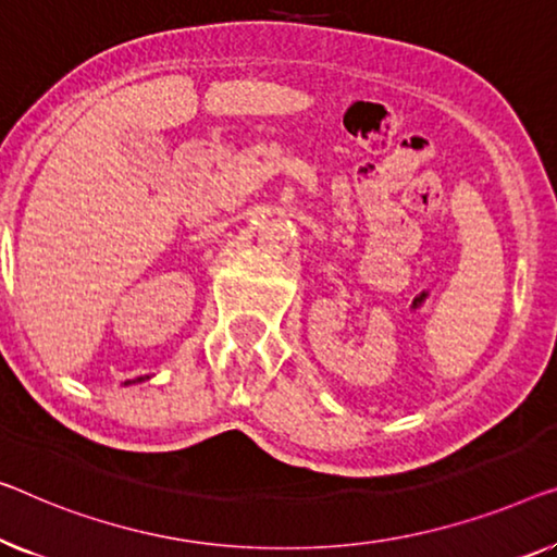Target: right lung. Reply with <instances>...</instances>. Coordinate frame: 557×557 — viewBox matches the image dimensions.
<instances>
[{
	"instance_id": "add662e5",
	"label": "right lung",
	"mask_w": 557,
	"mask_h": 557,
	"mask_svg": "<svg viewBox=\"0 0 557 557\" xmlns=\"http://www.w3.org/2000/svg\"><path fill=\"white\" fill-rule=\"evenodd\" d=\"M137 380H145V377H137Z\"/></svg>"
}]
</instances>
